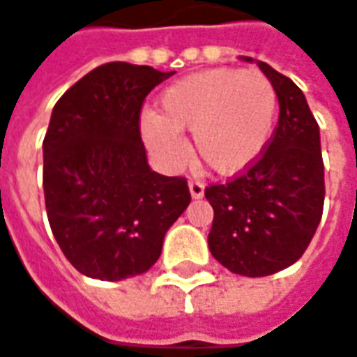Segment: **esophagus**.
<instances>
[{
	"label": "esophagus",
	"mask_w": 357,
	"mask_h": 357,
	"mask_svg": "<svg viewBox=\"0 0 357 357\" xmlns=\"http://www.w3.org/2000/svg\"><path fill=\"white\" fill-rule=\"evenodd\" d=\"M188 190H190V197L192 199H201L205 195V183L199 181V178H190L188 181Z\"/></svg>",
	"instance_id": "34e87169"
}]
</instances>
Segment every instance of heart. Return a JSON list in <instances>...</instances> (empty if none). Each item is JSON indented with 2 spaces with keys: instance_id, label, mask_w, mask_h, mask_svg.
Wrapping results in <instances>:
<instances>
[{
  "instance_id": "b5f03b06",
  "label": "heart",
  "mask_w": 357,
  "mask_h": 357,
  "mask_svg": "<svg viewBox=\"0 0 357 357\" xmlns=\"http://www.w3.org/2000/svg\"><path fill=\"white\" fill-rule=\"evenodd\" d=\"M277 92L259 70L213 68L165 90L160 112L144 114L140 130L162 162L178 167L192 132L197 156L219 174H237L265 151L275 124Z\"/></svg>"
}]
</instances>
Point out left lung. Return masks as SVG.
I'll list each match as a JSON object with an SVG mask.
<instances>
[{
	"label": "left lung",
	"instance_id": "8db88e82",
	"mask_svg": "<svg viewBox=\"0 0 357 357\" xmlns=\"http://www.w3.org/2000/svg\"><path fill=\"white\" fill-rule=\"evenodd\" d=\"M257 66L275 86V130L251 167L225 185L205 188L215 211L208 249L223 267L245 277L294 265L321 221L326 197L319 126L307 100L269 63Z\"/></svg>",
	"mask_w": 357,
	"mask_h": 357
}]
</instances>
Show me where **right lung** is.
Instances as JSON below:
<instances>
[{
	"mask_svg": "<svg viewBox=\"0 0 357 357\" xmlns=\"http://www.w3.org/2000/svg\"><path fill=\"white\" fill-rule=\"evenodd\" d=\"M172 74L104 63L54 106L44 138L45 211L82 275L120 281L149 271L190 203L187 178L151 170L140 138L142 104Z\"/></svg>",
	"mask_w": 357,
	"mask_h": 357,
	"instance_id": "right-lung-1",
	"label": "right lung"
}]
</instances>
